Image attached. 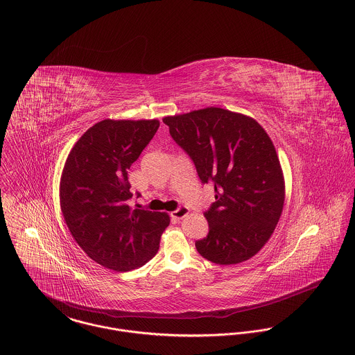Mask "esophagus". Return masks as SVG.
I'll return each mask as SVG.
<instances>
[{
    "mask_svg": "<svg viewBox=\"0 0 355 355\" xmlns=\"http://www.w3.org/2000/svg\"><path fill=\"white\" fill-rule=\"evenodd\" d=\"M188 212H189V209L184 207V205H180L178 209H175V211H172L171 212V216L172 218H175V219H183L184 216L188 215Z\"/></svg>",
    "mask_w": 355,
    "mask_h": 355,
    "instance_id": "1",
    "label": "esophagus"
}]
</instances>
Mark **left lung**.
Returning <instances> with one entry per match:
<instances>
[{"mask_svg": "<svg viewBox=\"0 0 355 355\" xmlns=\"http://www.w3.org/2000/svg\"><path fill=\"white\" fill-rule=\"evenodd\" d=\"M176 144L215 188L205 212L209 231L195 243L216 264L252 258L272 235L284 203L279 159L268 135L251 117L209 107L163 119Z\"/></svg>", "mask_w": 355, "mask_h": 355, "instance_id": "obj_1", "label": "left lung"}]
</instances>
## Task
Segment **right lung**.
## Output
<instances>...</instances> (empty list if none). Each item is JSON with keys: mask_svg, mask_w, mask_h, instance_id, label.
<instances>
[{"mask_svg": "<svg viewBox=\"0 0 355 355\" xmlns=\"http://www.w3.org/2000/svg\"><path fill=\"white\" fill-rule=\"evenodd\" d=\"M159 125L103 120L78 139L65 162L60 183L65 223L84 252L110 270L131 271L150 261L168 227L167 214L128 205V169Z\"/></svg>", "mask_w": 355, "mask_h": 355, "instance_id": "1", "label": "right lung"}]
</instances>
